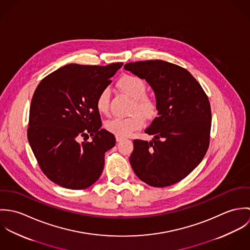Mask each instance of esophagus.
Returning a JSON list of instances; mask_svg holds the SVG:
<instances>
[{"instance_id":"34e87169","label":"esophagus","mask_w":250,"mask_h":250,"mask_svg":"<svg viewBox=\"0 0 250 250\" xmlns=\"http://www.w3.org/2000/svg\"><path fill=\"white\" fill-rule=\"evenodd\" d=\"M115 140H116V142H117V143H119V142H121V141H123V140H124V138H121V137H117V136H116V138H115Z\"/></svg>"}]
</instances>
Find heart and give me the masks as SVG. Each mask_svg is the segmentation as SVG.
<instances>
[{"label": "heart", "mask_w": 250, "mask_h": 250, "mask_svg": "<svg viewBox=\"0 0 250 250\" xmlns=\"http://www.w3.org/2000/svg\"><path fill=\"white\" fill-rule=\"evenodd\" d=\"M118 87L134 100L132 112L128 117H113L105 123L107 131L117 137H128L144 126V118H153L157 113V103L146 94V83L142 78L135 75H125L119 79ZM109 90L104 88L97 96L96 107L100 113L108 111Z\"/></svg>", "instance_id": "1"}]
</instances>
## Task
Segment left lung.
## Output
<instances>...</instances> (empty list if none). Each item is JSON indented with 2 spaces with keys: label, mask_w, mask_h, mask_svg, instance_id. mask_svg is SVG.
I'll return each instance as SVG.
<instances>
[{
  "label": "left lung",
  "mask_w": 250,
  "mask_h": 250,
  "mask_svg": "<svg viewBox=\"0 0 250 250\" xmlns=\"http://www.w3.org/2000/svg\"><path fill=\"white\" fill-rule=\"evenodd\" d=\"M124 69L148 83L158 110V117L144 131L153 136L152 141H134L132 168L155 188L178 183L208 150L212 119L208 97L189 72L165 61L129 62Z\"/></svg>",
  "instance_id": "1"
}]
</instances>
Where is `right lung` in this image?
<instances>
[{
    "mask_svg": "<svg viewBox=\"0 0 250 250\" xmlns=\"http://www.w3.org/2000/svg\"><path fill=\"white\" fill-rule=\"evenodd\" d=\"M122 65L70 63L49 74L37 85L30 108L28 140L40 168L57 185L83 189L101 176L105 153L115 145V138L101 128L96 99ZM85 136H91L92 142L78 143Z\"/></svg>",
    "mask_w": 250,
    "mask_h": 250,
    "instance_id": "right-lung-1",
    "label": "right lung"
}]
</instances>
